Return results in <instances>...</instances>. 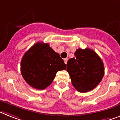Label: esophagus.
<instances>
[{"label": "esophagus", "mask_w": 120, "mask_h": 120, "mask_svg": "<svg viewBox=\"0 0 120 120\" xmlns=\"http://www.w3.org/2000/svg\"><path fill=\"white\" fill-rule=\"evenodd\" d=\"M67 61H68V59H67V58H65V59H64V63H65V64H67Z\"/></svg>", "instance_id": "34e87169"}]
</instances>
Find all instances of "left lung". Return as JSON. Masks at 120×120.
Here are the masks:
<instances>
[{"instance_id":"obj_1","label":"left lung","mask_w":120,"mask_h":120,"mask_svg":"<svg viewBox=\"0 0 120 120\" xmlns=\"http://www.w3.org/2000/svg\"><path fill=\"white\" fill-rule=\"evenodd\" d=\"M75 56V58L69 59L67 63L72 84L80 93L90 91L99 85L104 77V63L90 48H79Z\"/></svg>"}]
</instances>
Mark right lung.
<instances>
[{
  "mask_svg": "<svg viewBox=\"0 0 120 120\" xmlns=\"http://www.w3.org/2000/svg\"><path fill=\"white\" fill-rule=\"evenodd\" d=\"M66 69L59 53L48 43L38 42L24 54L21 72L26 82L34 88L44 90L53 82L57 72Z\"/></svg>",
  "mask_w": 120,
  "mask_h": 120,
  "instance_id": "add662e5",
  "label": "right lung"
}]
</instances>
